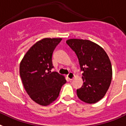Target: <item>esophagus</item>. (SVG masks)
Wrapping results in <instances>:
<instances>
[{
  "instance_id": "34e87169",
  "label": "esophagus",
  "mask_w": 126,
  "mask_h": 126,
  "mask_svg": "<svg viewBox=\"0 0 126 126\" xmlns=\"http://www.w3.org/2000/svg\"><path fill=\"white\" fill-rule=\"evenodd\" d=\"M67 77L68 78V79L72 80H73V79L75 77V75H74L72 72H69V74L67 75Z\"/></svg>"
}]
</instances>
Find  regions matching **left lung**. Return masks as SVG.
<instances>
[{
    "mask_svg": "<svg viewBox=\"0 0 126 126\" xmlns=\"http://www.w3.org/2000/svg\"><path fill=\"white\" fill-rule=\"evenodd\" d=\"M66 42L75 52L83 72V86L77 89L78 98L87 103L98 102L105 95L111 81L109 56L101 46L89 40L72 39Z\"/></svg>",
    "mask_w": 126,
    "mask_h": 126,
    "instance_id": "1",
    "label": "left lung"
}]
</instances>
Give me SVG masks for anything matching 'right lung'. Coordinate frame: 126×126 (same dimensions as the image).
Wrapping results in <instances>:
<instances>
[{"label":"right lung","mask_w":126,"mask_h":126,"mask_svg":"<svg viewBox=\"0 0 126 126\" xmlns=\"http://www.w3.org/2000/svg\"><path fill=\"white\" fill-rule=\"evenodd\" d=\"M62 39L45 38L36 42L24 56L19 74L24 88L33 101L47 106L55 101L66 80L53 68L52 52Z\"/></svg>","instance_id":"obj_1"}]
</instances>
